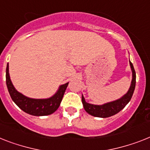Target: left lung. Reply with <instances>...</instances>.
I'll return each instance as SVG.
<instances>
[{"instance_id": "left-lung-1", "label": "left lung", "mask_w": 150, "mask_h": 150, "mask_svg": "<svg viewBox=\"0 0 150 150\" xmlns=\"http://www.w3.org/2000/svg\"><path fill=\"white\" fill-rule=\"evenodd\" d=\"M131 70H132V81L128 91L125 95L120 99L112 102H109L103 105H94L86 103L85 98L82 94V103L83 105L84 110L86 112L91 116L100 118H106V117H112L113 115L117 114L122 109L124 108L126 105L130 101L133 92H134L135 86H136V72L133 64L129 60Z\"/></svg>"}]
</instances>
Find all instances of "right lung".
I'll list each match as a JSON object with an SVG mask.
<instances>
[{
    "instance_id": "obj_1",
    "label": "right lung",
    "mask_w": 150,
    "mask_h": 150,
    "mask_svg": "<svg viewBox=\"0 0 150 150\" xmlns=\"http://www.w3.org/2000/svg\"><path fill=\"white\" fill-rule=\"evenodd\" d=\"M6 83L11 99L20 109L32 116H47L55 112L60 106L65 90L69 83L60 85L54 96L47 99H33L18 92L11 82L9 74V65L6 69Z\"/></svg>"
}]
</instances>
